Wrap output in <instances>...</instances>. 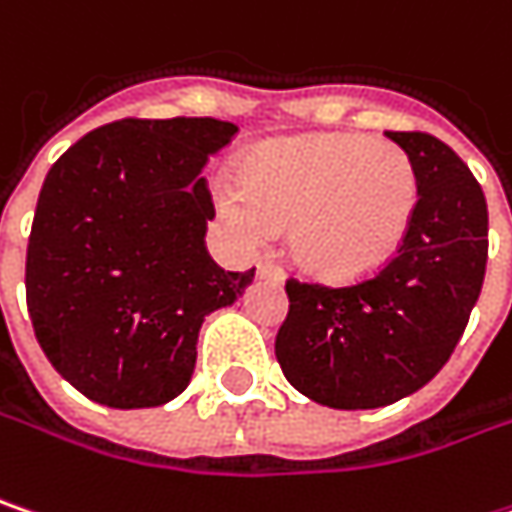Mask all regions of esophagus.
Returning a JSON list of instances; mask_svg holds the SVG:
<instances>
[{
    "instance_id": "esophagus-1",
    "label": "esophagus",
    "mask_w": 512,
    "mask_h": 512,
    "mask_svg": "<svg viewBox=\"0 0 512 512\" xmlns=\"http://www.w3.org/2000/svg\"><path fill=\"white\" fill-rule=\"evenodd\" d=\"M257 275H260V278H266V281L284 284V272H281L275 263H269V260H260V263H257Z\"/></svg>"
}]
</instances>
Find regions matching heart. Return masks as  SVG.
<instances>
[{"label": "heart", "instance_id": "1", "mask_svg": "<svg viewBox=\"0 0 512 512\" xmlns=\"http://www.w3.org/2000/svg\"><path fill=\"white\" fill-rule=\"evenodd\" d=\"M217 208L246 240L289 228L292 263L321 284H356L406 246L420 179L406 150L359 133L260 141L234 167Z\"/></svg>", "mask_w": 512, "mask_h": 512}]
</instances>
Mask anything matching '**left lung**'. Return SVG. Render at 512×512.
I'll return each mask as SVG.
<instances>
[{
	"label": "left lung",
	"mask_w": 512,
	"mask_h": 512,
	"mask_svg": "<svg viewBox=\"0 0 512 512\" xmlns=\"http://www.w3.org/2000/svg\"><path fill=\"white\" fill-rule=\"evenodd\" d=\"M406 150L420 205L406 246L356 286L286 281L289 313L275 356L295 391L359 411L432 382L464 336L487 269V199L452 147L426 133H385Z\"/></svg>",
	"instance_id": "left-lung-1"
}]
</instances>
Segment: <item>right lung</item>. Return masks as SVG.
I'll return each instance as SVG.
<instances>
[{"label": "right lung", "instance_id": "obj_1", "mask_svg": "<svg viewBox=\"0 0 512 512\" xmlns=\"http://www.w3.org/2000/svg\"><path fill=\"white\" fill-rule=\"evenodd\" d=\"M234 133L217 118H127L48 170L25 257L28 316L83 397L109 408L179 397L205 316L255 281V269L228 272L205 249L214 202L202 167Z\"/></svg>", "mask_w": 512, "mask_h": 512}]
</instances>
